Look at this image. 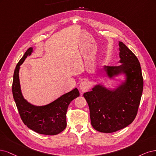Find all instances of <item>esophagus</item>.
<instances>
[{"instance_id": "obj_1", "label": "esophagus", "mask_w": 156, "mask_h": 156, "mask_svg": "<svg viewBox=\"0 0 156 156\" xmlns=\"http://www.w3.org/2000/svg\"><path fill=\"white\" fill-rule=\"evenodd\" d=\"M80 89L82 92L87 91L89 89V85L87 82H82L80 84Z\"/></svg>"}]
</instances>
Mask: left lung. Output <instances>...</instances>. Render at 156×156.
I'll return each mask as SVG.
<instances>
[{
  "label": "left lung",
  "instance_id": "obj_1",
  "mask_svg": "<svg viewBox=\"0 0 156 156\" xmlns=\"http://www.w3.org/2000/svg\"><path fill=\"white\" fill-rule=\"evenodd\" d=\"M119 66H104L109 78L124 74L126 80L116 89L96 85L83 97L88 104L94 129L102 133H113L131 124L136 117L143 89V78L136 56L119 41Z\"/></svg>",
  "mask_w": 156,
  "mask_h": 156
}]
</instances>
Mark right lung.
Returning <instances> with one entry per match:
<instances>
[{
    "label": "right lung",
    "mask_w": 156,
    "mask_h": 156,
    "mask_svg": "<svg viewBox=\"0 0 156 156\" xmlns=\"http://www.w3.org/2000/svg\"><path fill=\"white\" fill-rule=\"evenodd\" d=\"M32 52L33 48H29L16 65L12 84L13 98L20 117L28 128L40 134L57 135L66 128L68 106L73 100L80 96V93L78 89L75 88L52 102L42 106L32 105L25 100L21 93L19 73L20 66Z\"/></svg>",
    "instance_id": "right-lung-1"
}]
</instances>
